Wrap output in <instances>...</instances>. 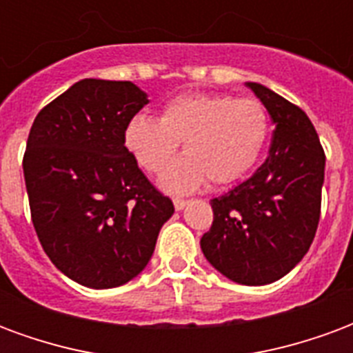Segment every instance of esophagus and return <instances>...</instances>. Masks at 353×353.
Listing matches in <instances>:
<instances>
[{"mask_svg": "<svg viewBox=\"0 0 353 353\" xmlns=\"http://www.w3.org/2000/svg\"><path fill=\"white\" fill-rule=\"evenodd\" d=\"M172 203H174V209H176V211H182V209H184V207L188 205V199H181V197H176V199H174Z\"/></svg>", "mask_w": 353, "mask_h": 353, "instance_id": "34e87169", "label": "esophagus"}]
</instances>
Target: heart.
<instances>
[{
    "mask_svg": "<svg viewBox=\"0 0 353 353\" xmlns=\"http://www.w3.org/2000/svg\"><path fill=\"white\" fill-rule=\"evenodd\" d=\"M270 116L256 99L224 92L181 94L165 104L159 121L134 116L123 141L144 171L161 172L184 144L186 156L161 176L167 192L184 194L207 179L224 186L243 179L261 161L268 144Z\"/></svg>",
    "mask_w": 353,
    "mask_h": 353,
    "instance_id": "obj_1",
    "label": "heart"
}]
</instances>
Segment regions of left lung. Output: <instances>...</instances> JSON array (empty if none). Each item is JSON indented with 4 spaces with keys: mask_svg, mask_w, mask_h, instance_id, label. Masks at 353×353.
Segmentation results:
<instances>
[{
    "mask_svg": "<svg viewBox=\"0 0 353 353\" xmlns=\"http://www.w3.org/2000/svg\"><path fill=\"white\" fill-rule=\"evenodd\" d=\"M245 85L266 106L276 131L251 179L211 199L212 226L201 251L230 281L256 287L287 276L308 252L321 211L325 154L299 106L261 83Z\"/></svg>",
    "mask_w": 353,
    "mask_h": 353,
    "instance_id": "left-lung-1",
    "label": "left lung"
}]
</instances>
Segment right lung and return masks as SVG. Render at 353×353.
I'll list each match as a JSON object with an SVG mask.
<instances>
[{"label": "right lung", "instance_id": "1", "mask_svg": "<svg viewBox=\"0 0 353 353\" xmlns=\"http://www.w3.org/2000/svg\"><path fill=\"white\" fill-rule=\"evenodd\" d=\"M146 104L148 94L131 81L81 79L30 129L22 169L39 243L64 276L89 289L139 276L174 212L125 146V127Z\"/></svg>", "mask_w": 353, "mask_h": 353}]
</instances>
